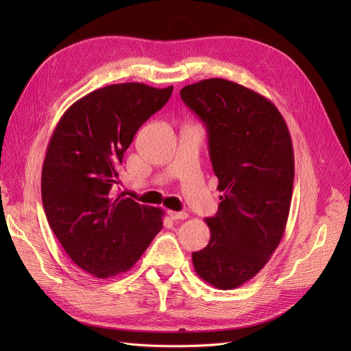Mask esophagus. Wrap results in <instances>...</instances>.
<instances>
[{"mask_svg":"<svg viewBox=\"0 0 351 351\" xmlns=\"http://www.w3.org/2000/svg\"><path fill=\"white\" fill-rule=\"evenodd\" d=\"M168 217L171 218L173 221H182V219H186L189 215H187V212H176V210H168Z\"/></svg>","mask_w":351,"mask_h":351,"instance_id":"1","label":"esophagus"}]
</instances>
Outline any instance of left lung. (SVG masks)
Listing matches in <instances>:
<instances>
[{
  "label": "left lung",
  "instance_id": "left-lung-1",
  "mask_svg": "<svg viewBox=\"0 0 351 351\" xmlns=\"http://www.w3.org/2000/svg\"><path fill=\"white\" fill-rule=\"evenodd\" d=\"M180 97L206 125L222 192L215 217L205 219L210 239L193 252V267L215 289H237L267 265L284 236L294 183L290 132L269 99L234 82L200 80Z\"/></svg>",
  "mask_w": 351,
  "mask_h": 351
}]
</instances>
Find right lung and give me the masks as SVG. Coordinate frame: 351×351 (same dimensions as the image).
Wrapping results in <instances>:
<instances>
[{
  "label": "right lung",
  "instance_id": "obj_1",
  "mask_svg": "<svg viewBox=\"0 0 351 351\" xmlns=\"http://www.w3.org/2000/svg\"><path fill=\"white\" fill-rule=\"evenodd\" d=\"M171 93L173 86L110 84L74 102L51 136L40 180L48 224L70 259L95 277L129 271L162 228V209L112 189L134 134Z\"/></svg>",
  "mask_w": 351,
  "mask_h": 351
}]
</instances>
